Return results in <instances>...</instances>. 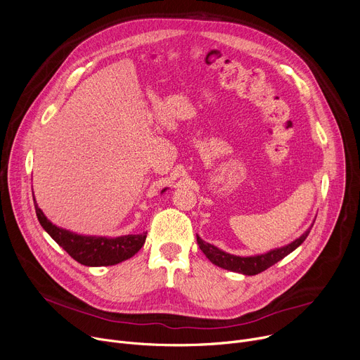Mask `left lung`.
I'll use <instances>...</instances> for the list:
<instances>
[{"label":"left lung","mask_w":360,"mask_h":360,"mask_svg":"<svg viewBox=\"0 0 360 360\" xmlns=\"http://www.w3.org/2000/svg\"><path fill=\"white\" fill-rule=\"evenodd\" d=\"M314 221L309 226V229H307L305 233H302L297 239L285 245V247L274 248V250H270L269 252L257 254V255H251V257H239V255L224 252V251L219 250L217 247H214V245L202 240L198 235H197V242L200 245V250L204 252V255L207 258H209L214 264V266L224 269V270H229V271L240 273L245 276H255L264 270L270 269L271 266H274L276 262H278L280 259H283L286 255L293 252L300 243H304V240L307 239V236L309 235V232L312 229Z\"/></svg>","instance_id":"left-lung-1"}]
</instances>
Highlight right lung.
Returning a JSON list of instances; mask_svg holds the SVG:
<instances>
[{
    "instance_id": "1",
    "label": "right lung",
    "mask_w": 360,
    "mask_h": 360,
    "mask_svg": "<svg viewBox=\"0 0 360 360\" xmlns=\"http://www.w3.org/2000/svg\"><path fill=\"white\" fill-rule=\"evenodd\" d=\"M166 188L162 191L165 193ZM34 200V198H33ZM37 220L48 235L77 262L87 267L115 266L132 255H136L146 242L147 232L139 235H124L117 238L79 235L75 232L58 228L46 219L34 200Z\"/></svg>"
}]
</instances>
